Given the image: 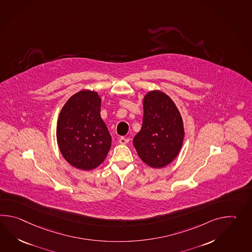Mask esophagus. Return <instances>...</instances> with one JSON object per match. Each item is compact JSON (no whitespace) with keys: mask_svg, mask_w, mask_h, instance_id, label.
<instances>
[{"mask_svg":"<svg viewBox=\"0 0 252 252\" xmlns=\"http://www.w3.org/2000/svg\"><path fill=\"white\" fill-rule=\"evenodd\" d=\"M129 142V138H126V137H121V138H119V143L121 144V145H126V144H127Z\"/></svg>","mask_w":252,"mask_h":252,"instance_id":"obj_1","label":"esophagus"}]
</instances>
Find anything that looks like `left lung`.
I'll list each match as a JSON object with an SVG mask.
<instances>
[{
	"mask_svg": "<svg viewBox=\"0 0 252 252\" xmlns=\"http://www.w3.org/2000/svg\"><path fill=\"white\" fill-rule=\"evenodd\" d=\"M143 126L133 140L141 160L152 168L173 162L183 146L185 128L177 106L160 90L144 97Z\"/></svg>",
	"mask_w": 252,
	"mask_h": 252,
	"instance_id": "left-lung-1",
	"label": "left lung"
}]
</instances>
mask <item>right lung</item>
<instances>
[{"mask_svg":"<svg viewBox=\"0 0 252 252\" xmlns=\"http://www.w3.org/2000/svg\"><path fill=\"white\" fill-rule=\"evenodd\" d=\"M101 98L95 91L74 94L62 107L57 124V141L70 165L89 171L104 162L111 135L100 116Z\"/></svg>","mask_w":252,"mask_h":252,"instance_id":"right-lung-1","label":"right lung"}]
</instances>
